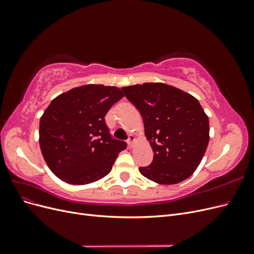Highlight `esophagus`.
Here are the masks:
<instances>
[{
  "mask_svg": "<svg viewBox=\"0 0 254 254\" xmlns=\"http://www.w3.org/2000/svg\"><path fill=\"white\" fill-rule=\"evenodd\" d=\"M134 141H135V137H134V135H133V134H129V136H128V140H127V143H128V146H129V147H132Z\"/></svg>",
  "mask_w": 254,
  "mask_h": 254,
  "instance_id": "obj_1",
  "label": "esophagus"
}]
</instances>
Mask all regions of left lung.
<instances>
[{
    "label": "left lung",
    "mask_w": 254,
    "mask_h": 254,
    "mask_svg": "<svg viewBox=\"0 0 254 254\" xmlns=\"http://www.w3.org/2000/svg\"><path fill=\"white\" fill-rule=\"evenodd\" d=\"M140 111L152 162L140 167L146 178L160 184L179 183L195 172L209 144V118L197 99L162 82L122 88Z\"/></svg>",
    "instance_id": "left-lung-1"
}]
</instances>
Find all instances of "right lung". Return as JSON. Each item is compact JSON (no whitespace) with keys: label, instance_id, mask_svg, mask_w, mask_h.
I'll use <instances>...</instances> for the list:
<instances>
[{"label":"right lung","instance_id":"1","mask_svg":"<svg viewBox=\"0 0 254 254\" xmlns=\"http://www.w3.org/2000/svg\"><path fill=\"white\" fill-rule=\"evenodd\" d=\"M124 94L117 87L86 84L53 99L40 120L45 162L59 179L88 184L108 175L124 141L113 139L105 117Z\"/></svg>","mask_w":254,"mask_h":254}]
</instances>
